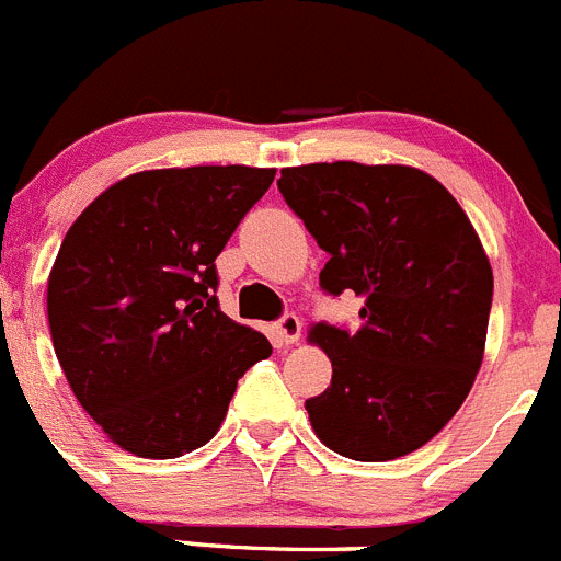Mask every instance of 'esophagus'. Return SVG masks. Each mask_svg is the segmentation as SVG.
<instances>
[{
  "mask_svg": "<svg viewBox=\"0 0 561 561\" xmlns=\"http://www.w3.org/2000/svg\"><path fill=\"white\" fill-rule=\"evenodd\" d=\"M276 335L282 343H296L301 337V318L296 312H285V316L276 321Z\"/></svg>",
  "mask_w": 561,
  "mask_h": 561,
  "instance_id": "esophagus-1",
  "label": "esophagus"
}]
</instances>
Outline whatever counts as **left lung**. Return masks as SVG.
Segmentation results:
<instances>
[{"label": "left lung", "instance_id": "1", "mask_svg": "<svg viewBox=\"0 0 561 561\" xmlns=\"http://www.w3.org/2000/svg\"><path fill=\"white\" fill-rule=\"evenodd\" d=\"M279 193L330 254L321 290L363 296L360 330L316 324L332 382L307 400L337 456L391 461L442 431L476 382L492 268L476 229L436 179L402 164H305Z\"/></svg>", "mask_w": 561, "mask_h": 561}]
</instances>
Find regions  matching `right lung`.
Instances as JSON below:
<instances>
[{
	"label": "right lung",
	"instance_id": "1",
	"mask_svg": "<svg viewBox=\"0 0 561 561\" xmlns=\"http://www.w3.org/2000/svg\"><path fill=\"white\" fill-rule=\"evenodd\" d=\"M276 170H148L108 186L60 243L47 312L60 368L111 442L142 458L204 447L237 380L271 355L220 310L215 260Z\"/></svg>",
	"mask_w": 561,
	"mask_h": 561
}]
</instances>
